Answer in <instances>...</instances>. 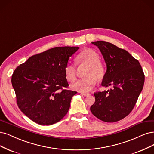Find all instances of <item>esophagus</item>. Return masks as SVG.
<instances>
[{"mask_svg": "<svg viewBox=\"0 0 154 154\" xmlns=\"http://www.w3.org/2000/svg\"><path fill=\"white\" fill-rule=\"evenodd\" d=\"M81 94L84 95V96H88V95H90V94H88V93H83V92H81Z\"/></svg>", "mask_w": 154, "mask_h": 154, "instance_id": "34e87169", "label": "esophagus"}]
</instances>
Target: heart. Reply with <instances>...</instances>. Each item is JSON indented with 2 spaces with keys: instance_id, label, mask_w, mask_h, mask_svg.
I'll use <instances>...</instances> for the list:
<instances>
[{
  "instance_id": "b5f03b06",
  "label": "heart",
  "mask_w": 154,
  "mask_h": 154,
  "mask_svg": "<svg viewBox=\"0 0 154 154\" xmlns=\"http://www.w3.org/2000/svg\"><path fill=\"white\" fill-rule=\"evenodd\" d=\"M76 62L85 63L89 65L87 69L85 78L78 79L71 87L73 90L79 92H87L92 90L97 83V79L100 80L105 75V70L102 63L100 62V57L95 50L86 48L82 51L76 57ZM65 76L67 80L72 82L75 79L76 71L75 66L68 63L64 68Z\"/></svg>"
}]
</instances>
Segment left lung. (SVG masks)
<instances>
[{
	"instance_id": "1",
	"label": "left lung",
	"mask_w": 154,
	"mask_h": 154,
	"mask_svg": "<svg viewBox=\"0 0 154 154\" xmlns=\"http://www.w3.org/2000/svg\"><path fill=\"white\" fill-rule=\"evenodd\" d=\"M97 46L106 64L103 87L111 86L107 91L94 93L92 113L106 122L125 118L134 107L143 88L145 75L138 60L125 50L106 41L92 43Z\"/></svg>"
}]
</instances>
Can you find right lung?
I'll return each mask as SVG.
<instances>
[{"mask_svg": "<svg viewBox=\"0 0 154 154\" xmlns=\"http://www.w3.org/2000/svg\"><path fill=\"white\" fill-rule=\"evenodd\" d=\"M78 46L55 47L33 55L14 70L11 83L17 104L27 117L39 125L59 122L68 112L77 92L67 87L64 68Z\"/></svg>", "mask_w": 154, "mask_h": 154, "instance_id": "add662e5", "label": "right lung"}]
</instances>
